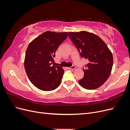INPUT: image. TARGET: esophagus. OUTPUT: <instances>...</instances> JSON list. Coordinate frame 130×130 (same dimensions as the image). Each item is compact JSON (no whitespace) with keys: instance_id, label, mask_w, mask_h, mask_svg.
<instances>
[{"instance_id":"34e87169","label":"esophagus","mask_w":130,"mask_h":130,"mask_svg":"<svg viewBox=\"0 0 130 130\" xmlns=\"http://www.w3.org/2000/svg\"><path fill=\"white\" fill-rule=\"evenodd\" d=\"M69 69H75L76 68V67L75 66H73L72 67H68V68Z\"/></svg>"}]
</instances>
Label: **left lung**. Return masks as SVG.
I'll return each mask as SVG.
<instances>
[{
  "mask_svg": "<svg viewBox=\"0 0 130 130\" xmlns=\"http://www.w3.org/2000/svg\"><path fill=\"white\" fill-rule=\"evenodd\" d=\"M69 37L81 57L89 61L87 68L84 69V76L78 83L87 89L100 87L111 73L113 58L111 50L101 38L87 31L70 32Z\"/></svg>",
  "mask_w": 130,
  "mask_h": 130,
  "instance_id": "left-lung-1",
  "label": "left lung"
}]
</instances>
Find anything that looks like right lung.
<instances>
[{
  "instance_id": "right-lung-1",
  "label": "right lung",
  "mask_w": 130,
  "mask_h": 130,
  "mask_svg": "<svg viewBox=\"0 0 130 130\" xmlns=\"http://www.w3.org/2000/svg\"><path fill=\"white\" fill-rule=\"evenodd\" d=\"M68 32L46 31L30 43L26 50L24 67L29 79L35 87L44 91L57 88L64 70L54 63L55 53L68 36Z\"/></svg>"
}]
</instances>
